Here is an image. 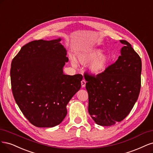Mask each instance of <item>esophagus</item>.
Segmentation results:
<instances>
[{
    "mask_svg": "<svg viewBox=\"0 0 153 153\" xmlns=\"http://www.w3.org/2000/svg\"><path fill=\"white\" fill-rule=\"evenodd\" d=\"M86 81L85 80V79H82V81H81V86H82V88H85V86H86Z\"/></svg>",
    "mask_w": 153,
    "mask_h": 153,
    "instance_id": "obj_1",
    "label": "esophagus"
}]
</instances>
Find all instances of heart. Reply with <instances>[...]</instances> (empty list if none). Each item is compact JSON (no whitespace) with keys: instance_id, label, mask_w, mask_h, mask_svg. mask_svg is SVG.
<instances>
[{"instance_id":"heart-1","label":"heart","mask_w":153,"mask_h":153,"mask_svg":"<svg viewBox=\"0 0 153 153\" xmlns=\"http://www.w3.org/2000/svg\"><path fill=\"white\" fill-rule=\"evenodd\" d=\"M102 50L100 49H90L76 54L77 60L81 63L86 65L92 61L88 68L91 72L94 74H100L105 71L109 64L111 58L107 54H102ZM72 65H76V60L75 57L72 55L70 56Z\"/></svg>"}]
</instances>
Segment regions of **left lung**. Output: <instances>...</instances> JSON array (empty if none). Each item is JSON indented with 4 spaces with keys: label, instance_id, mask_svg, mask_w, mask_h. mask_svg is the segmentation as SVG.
I'll list each match as a JSON object with an SVG mask.
<instances>
[{
    "label": "left lung",
    "instance_id": "8db88e82",
    "mask_svg": "<svg viewBox=\"0 0 153 153\" xmlns=\"http://www.w3.org/2000/svg\"><path fill=\"white\" fill-rule=\"evenodd\" d=\"M121 56L102 74H84L88 93V112L97 125L109 126L128 115L139 95L142 62L125 40Z\"/></svg>",
    "mask_w": 153,
    "mask_h": 153
}]
</instances>
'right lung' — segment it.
<instances>
[{"instance_id":"right-lung-1","label":"right lung","mask_w":153,"mask_h":153,"mask_svg":"<svg viewBox=\"0 0 153 153\" xmlns=\"http://www.w3.org/2000/svg\"><path fill=\"white\" fill-rule=\"evenodd\" d=\"M38 40L27 43L13 59V94L23 115L37 127L50 128L62 123L66 106L81 88V74H64L68 61L60 42Z\"/></svg>"}]
</instances>
